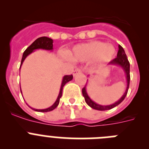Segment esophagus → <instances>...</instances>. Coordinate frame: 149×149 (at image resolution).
<instances>
[{
    "mask_svg": "<svg viewBox=\"0 0 149 149\" xmlns=\"http://www.w3.org/2000/svg\"><path fill=\"white\" fill-rule=\"evenodd\" d=\"M81 72H82V70H81V68H76L75 70L73 71V76H75L77 74L81 73Z\"/></svg>",
    "mask_w": 149,
    "mask_h": 149,
    "instance_id": "esophagus-1",
    "label": "esophagus"
}]
</instances>
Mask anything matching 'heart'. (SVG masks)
<instances>
[{"mask_svg":"<svg viewBox=\"0 0 149 149\" xmlns=\"http://www.w3.org/2000/svg\"><path fill=\"white\" fill-rule=\"evenodd\" d=\"M115 54L116 49L113 45L104 44L99 41H93L74 46L70 54V58L77 62L94 59L95 63H104L113 58Z\"/></svg>","mask_w":149,"mask_h":149,"instance_id":"heart-1","label":"heart"}]
</instances>
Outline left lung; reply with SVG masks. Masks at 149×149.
I'll return each instance as SVG.
<instances>
[{"instance_id": "8db88e82", "label": "left lung", "mask_w": 149, "mask_h": 149, "mask_svg": "<svg viewBox=\"0 0 149 149\" xmlns=\"http://www.w3.org/2000/svg\"><path fill=\"white\" fill-rule=\"evenodd\" d=\"M108 65H119L121 68L123 69V71L125 73L126 75V81H127V87H126V90L124 93L123 95L121 97L119 101H117L116 102H115L113 104L110 105H101L95 103L93 100L91 99L90 98L88 95L87 93H86V85L82 89V93L83 96L84 97V99H85V101L86 103L89 105L90 107H92L93 109H95V110H110V109L113 108L115 107H116L117 105H119L121 102L123 101V100L125 99V98L127 95V91H128L129 88V84H130V63H129L128 60L127 58V56L125 54V50L123 49L122 46L119 45V51H118V53H117V56L115 59L110 61V63H108Z\"/></svg>"}]
</instances>
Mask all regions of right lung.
I'll return each mask as SVG.
<instances>
[{
  "label": "right lung",
  "instance_id": "add662e5",
  "mask_svg": "<svg viewBox=\"0 0 149 149\" xmlns=\"http://www.w3.org/2000/svg\"><path fill=\"white\" fill-rule=\"evenodd\" d=\"M36 49H44V50H47V51H52V50H53V39H51V38L46 37V36L39 37L37 39H36L30 45L28 48L24 51V52L23 56H22V62H21V66H22V63H23L24 60H25L26 57H27L29 54H30L32 53L33 51H34ZM72 79H73V76H72V74H71V75H65L64 77H63V81H62L61 87H60L59 95L58 97H57V98H56V101L54 103V104L52 105V106H51L50 107H48V108L42 109V110H40V109H34L30 107V108H32L33 110H35V111L42 112V113L49 112V111H51V110H54L56 107L58 106L59 103H60V99L62 97V94H63V87H64V86L65 85V84H67L68 82L72 81ZM21 93H22V89H21Z\"/></svg>",
  "mask_w": 149,
  "mask_h": 149
}]
</instances>
